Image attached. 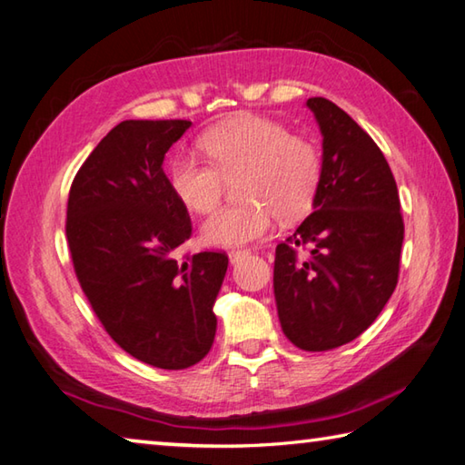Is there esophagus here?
I'll return each instance as SVG.
<instances>
[{"label": "esophagus", "mask_w": 465, "mask_h": 465, "mask_svg": "<svg viewBox=\"0 0 465 465\" xmlns=\"http://www.w3.org/2000/svg\"><path fill=\"white\" fill-rule=\"evenodd\" d=\"M248 254H250V250H232L230 254H227V256H230V262H232V264H235V262H240L242 258H246Z\"/></svg>", "instance_id": "obj_1"}]
</instances>
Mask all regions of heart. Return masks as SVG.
Segmentation results:
<instances>
[{
	"mask_svg": "<svg viewBox=\"0 0 465 465\" xmlns=\"http://www.w3.org/2000/svg\"><path fill=\"white\" fill-rule=\"evenodd\" d=\"M209 163L179 154L168 183L174 197L209 213L223 197L225 183L238 178L240 205L219 209L201 227L209 246L235 248L258 242L272 230L274 217L292 222L313 207L323 158L313 142L291 136L282 124L260 115H238L211 128L201 138Z\"/></svg>",
	"mask_w": 465,
	"mask_h": 465,
	"instance_id": "heart-1",
	"label": "heart"
}]
</instances>
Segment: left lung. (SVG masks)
Returning a JSON list of instances; mask_svg holds the SVG:
<instances>
[{"label":"left lung","instance_id":"8db88e82","mask_svg":"<svg viewBox=\"0 0 465 465\" xmlns=\"http://www.w3.org/2000/svg\"><path fill=\"white\" fill-rule=\"evenodd\" d=\"M307 107L323 136V174L313 213L276 246L274 299L284 335L327 351L364 333L391 299L404 223L376 142L333 101L311 97Z\"/></svg>","mask_w":465,"mask_h":465}]
</instances>
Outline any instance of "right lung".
<instances>
[{
  "label": "right lung",
  "instance_id": "right-lung-1",
  "mask_svg": "<svg viewBox=\"0 0 465 465\" xmlns=\"http://www.w3.org/2000/svg\"><path fill=\"white\" fill-rule=\"evenodd\" d=\"M189 128V120L117 124L74 174L66 205L74 274L101 325L124 351L163 370L209 353L227 270L225 252L174 258L193 227L163 163Z\"/></svg>",
  "mask_w": 465,
  "mask_h": 465
}]
</instances>
